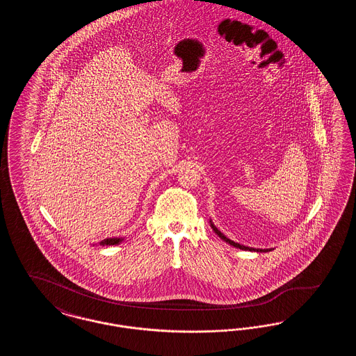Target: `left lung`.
<instances>
[{
	"label": "left lung",
	"mask_w": 356,
	"mask_h": 356,
	"mask_svg": "<svg viewBox=\"0 0 356 356\" xmlns=\"http://www.w3.org/2000/svg\"><path fill=\"white\" fill-rule=\"evenodd\" d=\"M209 222H211V227H212V229L215 231V234L218 235V236L220 237L221 240H224L225 243H228V244H231V245H234L235 248H238V250H244V251H254V252H268V251H272L271 248H252V247H247V245H243V244H238V243H235L234 240H231V238H228V237L225 236L222 232H221L220 229H218V227L212 222V220L209 219Z\"/></svg>",
	"instance_id": "1"
}]
</instances>
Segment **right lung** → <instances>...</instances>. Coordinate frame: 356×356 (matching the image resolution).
<instances>
[{"label":"right lung","mask_w":356,"mask_h":356,"mask_svg":"<svg viewBox=\"0 0 356 356\" xmlns=\"http://www.w3.org/2000/svg\"><path fill=\"white\" fill-rule=\"evenodd\" d=\"M122 241H124V237H106L102 241H99V245H118ZM93 245H97V244H93Z\"/></svg>","instance_id":"1"}]
</instances>
